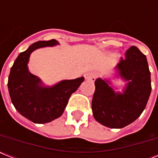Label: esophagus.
Masks as SVG:
<instances>
[{
    "label": "esophagus",
    "mask_w": 158,
    "mask_h": 158,
    "mask_svg": "<svg viewBox=\"0 0 158 158\" xmlns=\"http://www.w3.org/2000/svg\"><path fill=\"white\" fill-rule=\"evenodd\" d=\"M84 77H85V79H86L87 80L94 82V80L96 79L97 74H95L94 72H89V73H86V74H85Z\"/></svg>",
    "instance_id": "esophagus-1"
}]
</instances>
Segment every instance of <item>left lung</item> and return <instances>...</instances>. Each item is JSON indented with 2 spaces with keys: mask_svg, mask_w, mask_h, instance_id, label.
<instances>
[{
  "mask_svg": "<svg viewBox=\"0 0 158 158\" xmlns=\"http://www.w3.org/2000/svg\"><path fill=\"white\" fill-rule=\"evenodd\" d=\"M115 68L128 81L124 91L115 93L108 80L97 79L92 110L98 122L120 129L134 122L146 107L152 90L151 73L146 56L135 46L125 52Z\"/></svg>",
  "mask_w": 158,
  "mask_h": 158,
  "instance_id": "8db88e82",
  "label": "left lung"
}]
</instances>
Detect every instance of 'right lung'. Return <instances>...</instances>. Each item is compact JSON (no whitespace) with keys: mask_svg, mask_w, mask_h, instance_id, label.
Instances as JSON below:
<instances>
[{"mask_svg":"<svg viewBox=\"0 0 158 158\" xmlns=\"http://www.w3.org/2000/svg\"><path fill=\"white\" fill-rule=\"evenodd\" d=\"M58 44L55 39L33 43L21 52L11 67L8 79L9 94L21 115L37 124H45L63 114L69 97L79 89L84 78L63 80L52 87H44L39 78L28 71L30 54L40 48Z\"/></svg>","mask_w":158,"mask_h":158,"instance_id":"right-lung-1","label":"right lung"}]
</instances>
